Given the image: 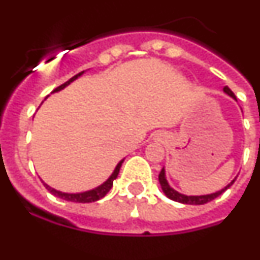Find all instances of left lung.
Segmentation results:
<instances>
[{"instance_id":"left-lung-1","label":"left lung","mask_w":260,"mask_h":260,"mask_svg":"<svg viewBox=\"0 0 260 260\" xmlns=\"http://www.w3.org/2000/svg\"><path fill=\"white\" fill-rule=\"evenodd\" d=\"M223 91H224V93H227L229 96H231L232 99H235V100H236V96H235V93L229 88V87L225 86L224 88H223ZM235 179L231 182V183H229V185L225 186L224 188H222V190L217 191V192H214V193H209V195H201V196H187V195H183V193L177 192L176 190H173V188L169 186L168 181H167V178H166V171H164V168L161 169V172L159 173V182H160V186H161V190H163V192L166 193V195L168 196L171 200L178 201V203H182V204H190V205H201V204H207V203H209V201L214 200L217 196H219L220 193L224 192V191L227 190L230 186H232V183L235 182Z\"/></svg>"}]
</instances>
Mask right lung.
I'll list each match as a JSON object with an SVG mask.
<instances>
[{"label": "right lung", "mask_w": 260, "mask_h": 260, "mask_svg": "<svg viewBox=\"0 0 260 260\" xmlns=\"http://www.w3.org/2000/svg\"><path fill=\"white\" fill-rule=\"evenodd\" d=\"M84 72H81L78 73L77 75H74L73 78H70L69 81L65 82L64 84H61V86H59L57 88H55L52 91L53 92H57V91H61L62 88H65V87L68 86V84L72 83L73 81H75V79L78 78V77H81L82 74H83ZM124 161V159L120 160L118 163V166L115 167V169H114L113 174H111L110 177H109L108 179H106L105 182H104L103 185H100L99 187L93 188V190H89V191H86V192H79V193H68V192H61V191H57L55 190V188L50 187L48 185H46L45 182H43V185H45V187L47 188L48 191H50L52 195L57 196V198L62 199V200H67V201H72V203H92V201H97V200H100V199H103L104 196L106 195V193L110 191V188L113 187V182L114 179L118 177L119 174V171H120V167H122V163Z\"/></svg>", "instance_id": "add662e5"}]
</instances>
